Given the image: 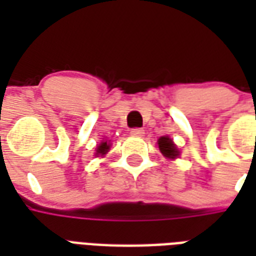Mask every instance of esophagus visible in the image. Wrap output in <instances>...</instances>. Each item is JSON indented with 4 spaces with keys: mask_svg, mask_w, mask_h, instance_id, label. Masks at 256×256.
<instances>
[{
    "mask_svg": "<svg viewBox=\"0 0 256 256\" xmlns=\"http://www.w3.org/2000/svg\"><path fill=\"white\" fill-rule=\"evenodd\" d=\"M130 134H132V136H142L144 134V128H132V132H130Z\"/></svg>",
    "mask_w": 256,
    "mask_h": 256,
    "instance_id": "1",
    "label": "esophagus"
}]
</instances>
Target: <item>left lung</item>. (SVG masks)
<instances>
[{"mask_svg":"<svg viewBox=\"0 0 256 256\" xmlns=\"http://www.w3.org/2000/svg\"><path fill=\"white\" fill-rule=\"evenodd\" d=\"M158 146H160V152H162L166 158H168V160H175V158H178L179 150L171 138H168V136H160V140H158Z\"/></svg>","mask_w":256,"mask_h":256,"instance_id":"8db88e82","label":"left lung"}]
</instances>
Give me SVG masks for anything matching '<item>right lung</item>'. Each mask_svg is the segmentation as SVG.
<instances>
[{
  "label": "right lung",
  "mask_w": 256,
  "mask_h": 256,
  "mask_svg": "<svg viewBox=\"0 0 256 256\" xmlns=\"http://www.w3.org/2000/svg\"><path fill=\"white\" fill-rule=\"evenodd\" d=\"M108 150H110V140H104V142H100V146H98V148H96V156H104V154H106V152H108Z\"/></svg>",
  "instance_id": "add662e5"
}]
</instances>
